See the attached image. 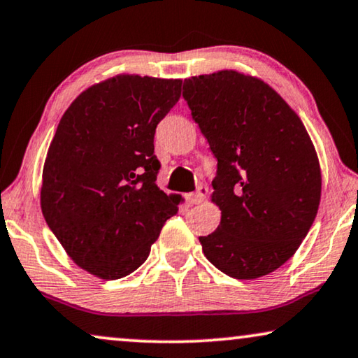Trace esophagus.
Returning <instances> with one entry per match:
<instances>
[{
  "instance_id": "obj_1",
  "label": "esophagus",
  "mask_w": 358,
  "mask_h": 358,
  "mask_svg": "<svg viewBox=\"0 0 358 358\" xmlns=\"http://www.w3.org/2000/svg\"><path fill=\"white\" fill-rule=\"evenodd\" d=\"M207 192H208L207 187H202V185H200V187L197 189V192H194V194L189 195L190 203H194V205L202 203L203 200H205V195H207Z\"/></svg>"
}]
</instances>
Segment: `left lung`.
<instances>
[{"label": "left lung", "mask_w": 358, "mask_h": 358, "mask_svg": "<svg viewBox=\"0 0 358 358\" xmlns=\"http://www.w3.org/2000/svg\"><path fill=\"white\" fill-rule=\"evenodd\" d=\"M182 96L218 161L212 202L222 222L199 238L205 257L239 280L277 271L300 248L321 200L305 125L267 83L234 70L187 78Z\"/></svg>", "instance_id": "left-lung-1"}]
</instances>
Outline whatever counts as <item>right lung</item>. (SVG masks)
Segmentation results:
<instances>
[{
  "instance_id": "1",
  "label": "right lung",
  "mask_w": 358,
  "mask_h": 358,
  "mask_svg": "<svg viewBox=\"0 0 358 358\" xmlns=\"http://www.w3.org/2000/svg\"><path fill=\"white\" fill-rule=\"evenodd\" d=\"M182 80L117 75L83 91L57 127L42 173L43 218L75 264L115 280L148 257L178 199L156 185V125Z\"/></svg>"
}]
</instances>
